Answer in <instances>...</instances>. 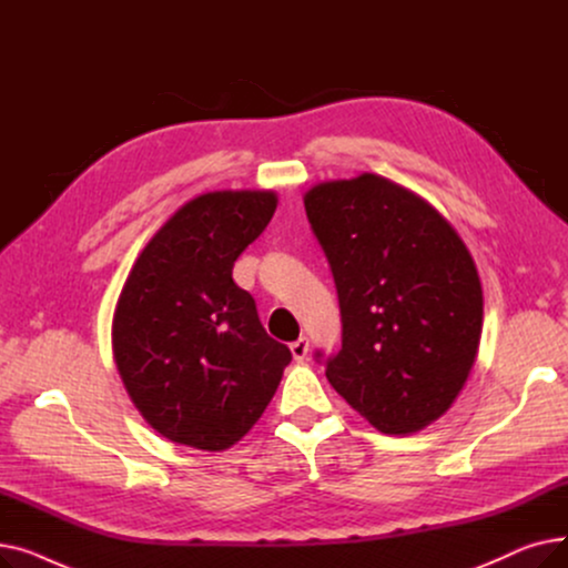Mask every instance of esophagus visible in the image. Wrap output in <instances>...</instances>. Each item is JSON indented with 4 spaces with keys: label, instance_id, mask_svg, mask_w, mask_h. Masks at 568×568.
Here are the masks:
<instances>
[{
    "label": "esophagus",
    "instance_id": "34e87169",
    "mask_svg": "<svg viewBox=\"0 0 568 568\" xmlns=\"http://www.w3.org/2000/svg\"><path fill=\"white\" fill-rule=\"evenodd\" d=\"M308 347H311V343H308L306 336H302V338H296L294 343H290L292 356H294L296 362H304V359H306V356H308Z\"/></svg>",
    "mask_w": 568,
    "mask_h": 568
}]
</instances>
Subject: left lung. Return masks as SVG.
Listing matches in <instances>:
<instances>
[{"label": "left lung", "instance_id": "left-lung-1", "mask_svg": "<svg viewBox=\"0 0 568 568\" xmlns=\"http://www.w3.org/2000/svg\"><path fill=\"white\" fill-rule=\"evenodd\" d=\"M304 204L343 322L341 349H315V362L377 430H422L452 407L479 349L469 251L430 204L377 174L320 184Z\"/></svg>", "mask_w": 568, "mask_h": 568}]
</instances>
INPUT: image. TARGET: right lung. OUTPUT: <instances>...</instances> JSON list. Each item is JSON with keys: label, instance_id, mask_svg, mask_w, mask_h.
<instances>
[{"label": "right lung", "instance_id": "add662e5", "mask_svg": "<svg viewBox=\"0 0 568 568\" xmlns=\"http://www.w3.org/2000/svg\"><path fill=\"white\" fill-rule=\"evenodd\" d=\"M274 212L268 191L191 200L144 246L119 294V375L149 426L172 442L227 449L260 419L292 362L232 281L236 257Z\"/></svg>", "mask_w": 568, "mask_h": 568}]
</instances>
